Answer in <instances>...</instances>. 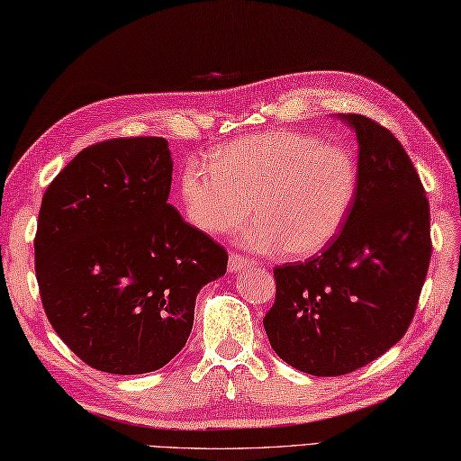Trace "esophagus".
<instances>
[{
	"instance_id": "1",
	"label": "esophagus",
	"mask_w": 461,
	"mask_h": 461,
	"mask_svg": "<svg viewBox=\"0 0 461 461\" xmlns=\"http://www.w3.org/2000/svg\"><path fill=\"white\" fill-rule=\"evenodd\" d=\"M256 266V261H253L251 258H246L241 256V253L238 251H231L230 253V259H228V269L230 273H238V271H246L249 267Z\"/></svg>"
}]
</instances>
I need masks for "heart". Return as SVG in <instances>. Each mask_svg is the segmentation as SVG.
I'll use <instances>...</instances> for the list:
<instances>
[{"label":"heart","instance_id":"b5f03b06","mask_svg":"<svg viewBox=\"0 0 461 461\" xmlns=\"http://www.w3.org/2000/svg\"><path fill=\"white\" fill-rule=\"evenodd\" d=\"M358 190V166L345 146L301 132H267L230 142L192 160L180 176L185 213L205 233H241L256 251L285 249L311 258L327 249L347 223Z\"/></svg>","mask_w":461,"mask_h":461}]
</instances>
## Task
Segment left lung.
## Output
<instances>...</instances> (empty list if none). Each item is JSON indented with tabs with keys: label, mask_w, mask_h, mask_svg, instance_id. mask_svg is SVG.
Returning a JSON list of instances; mask_svg holds the SVG:
<instances>
[{
	"label": "left lung",
	"mask_w": 461,
	"mask_h": 461,
	"mask_svg": "<svg viewBox=\"0 0 461 461\" xmlns=\"http://www.w3.org/2000/svg\"><path fill=\"white\" fill-rule=\"evenodd\" d=\"M340 119L358 140L355 205L321 256L273 269L263 317L271 348L312 376L348 375L404 337L432 256L428 198L404 146L365 114Z\"/></svg>",
	"instance_id": "left-lung-1"
}]
</instances>
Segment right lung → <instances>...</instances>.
Listing matches in <instances>:
<instances>
[{
  "label": "right lung",
  "mask_w": 461,
  "mask_h": 461,
  "mask_svg": "<svg viewBox=\"0 0 461 461\" xmlns=\"http://www.w3.org/2000/svg\"><path fill=\"white\" fill-rule=\"evenodd\" d=\"M172 158L160 136L86 146L43 194L35 276L45 315L86 365L144 375L178 355L195 295L228 251L168 203Z\"/></svg>",
  "instance_id": "add662e5"
}]
</instances>
